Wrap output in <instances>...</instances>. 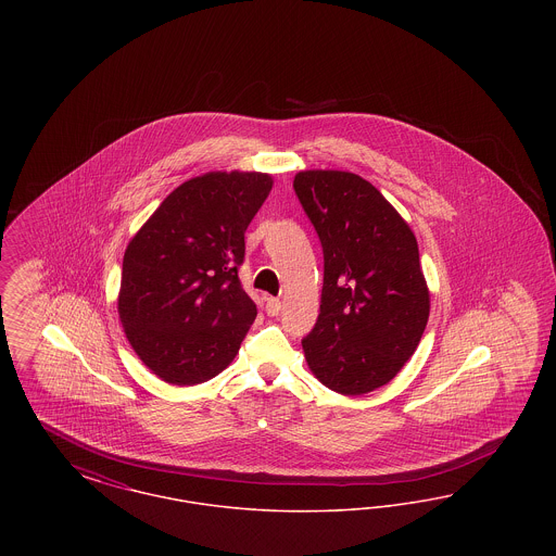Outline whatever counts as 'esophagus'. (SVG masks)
<instances>
[{
	"label": "esophagus",
	"instance_id": "esophagus-1",
	"mask_svg": "<svg viewBox=\"0 0 556 556\" xmlns=\"http://www.w3.org/2000/svg\"><path fill=\"white\" fill-rule=\"evenodd\" d=\"M279 311H281V300L279 298H268L266 300V315L275 317V315H279Z\"/></svg>",
	"mask_w": 556,
	"mask_h": 556
}]
</instances>
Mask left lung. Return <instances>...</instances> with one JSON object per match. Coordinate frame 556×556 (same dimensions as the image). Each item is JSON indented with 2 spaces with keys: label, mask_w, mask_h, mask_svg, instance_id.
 I'll return each instance as SVG.
<instances>
[{
  "label": "left lung",
  "mask_w": 556,
  "mask_h": 556,
  "mask_svg": "<svg viewBox=\"0 0 556 556\" xmlns=\"http://www.w3.org/2000/svg\"><path fill=\"white\" fill-rule=\"evenodd\" d=\"M293 191L323 245L320 313L302 340L329 390L386 386L421 342L429 291L419 245L394 206L354 173L304 170Z\"/></svg>",
  "instance_id": "8db88e82"
}]
</instances>
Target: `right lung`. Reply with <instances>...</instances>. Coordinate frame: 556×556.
Listing matches in <instances>:
<instances>
[{"label": "right lung", "mask_w": 556, "mask_h": 556, "mask_svg": "<svg viewBox=\"0 0 556 556\" xmlns=\"http://www.w3.org/2000/svg\"><path fill=\"white\" fill-rule=\"evenodd\" d=\"M270 187L263 173L195 177L127 245L118 315L137 356L166 383H204L236 358L258 313L239 281L243 233Z\"/></svg>", "instance_id": "1"}]
</instances>
